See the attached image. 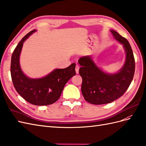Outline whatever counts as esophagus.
Masks as SVG:
<instances>
[{
	"label": "esophagus",
	"mask_w": 146,
	"mask_h": 146,
	"mask_svg": "<svg viewBox=\"0 0 146 146\" xmlns=\"http://www.w3.org/2000/svg\"><path fill=\"white\" fill-rule=\"evenodd\" d=\"M79 68H80L79 66H78V65H76V66H75V71H76V74H78V73H79Z\"/></svg>",
	"instance_id": "1"
}]
</instances>
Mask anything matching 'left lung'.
Returning <instances> with one entry per match:
<instances>
[{
  "mask_svg": "<svg viewBox=\"0 0 146 146\" xmlns=\"http://www.w3.org/2000/svg\"><path fill=\"white\" fill-rule=\"evenodd\" d=\"M116 40L123 45L126 61L117 73L104 72L96 65L91 56L81 57L78 63L83 81L81 92L84 99L94 105L111 103L122 96L129 88L135 71V60L132 48L125 37L114 30H110Z\"/></svg>",
  "mask_w": 146,
  "mask_h": 146,
  "instance_id": "obj_1",
  "label": "left lung"
}]
</instances>
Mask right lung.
Returning a JSON list of instances; mask_svg holds the SVG:
<instances>
[{"label":"right lung","mask_w":146,"mask_h":146,"mask_svg":"<svg viewBox=\"0 0 146 146\" xmlns=\"http://www.w3.org/2000/svg\"><path fill=\"white\" fill-rule=\"evenodd\" d=\"M36 30L25 36L13 52L10 73L16 91L25 100L35 106H48L60 98L66 83L76 74L74 63L63 69H55L42 78L32 79L22 72L19 58L23 42Z\"/></svg>","instance_id":"obj_1"}]
</instances>
